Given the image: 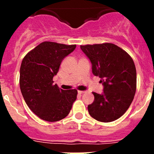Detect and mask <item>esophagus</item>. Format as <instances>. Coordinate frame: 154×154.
I'll list each match as a JSON object with an SVG mask.
<instances>
[{"label":"esophagus","mask_w":154,"mask_h":154,"mask_svg":"<svg viewBox=\"0 0 154 154\" xmlns=\"http://www.w3.org/2000/svg\"><path fill=\"white\" fill-rule=\"evenodd\" d=\"M78 93L80 94H84V93H86V91H78Z\"/></svg>","instance_id":"34e87169"}]
</instances>
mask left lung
Listing matches in <instances>:
<instances>
[{"label": "left lung", "instance_id": "left-lung-1", "mask_svg": "<svg viewBox=\"0 0 154 154\" xmlns=\"http://www.w3.org/2000/svg\"><path fill=\"white\" fill-rule=\"evenodd\" d=\"M89 59L94 76L103 86L102 94L92 92L94 100L88 106L90 116L101 122L117 120L128 109L136 90V70L130 55L112 43L80 45Z\"/></svg>", "mask_w": 154, "mask_h": 154}]
</instances>
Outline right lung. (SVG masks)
<instances>
[{
  "label": "right lung",
  "instance_id": "add662e5",
  "mask_svg": "<svg viewBox=\"0 0 154 154\" xmlns=\"http://www.w3.org/2000/svg\"><path fill=\"white\" fill-rule=\"evenodd\" d=\"M75 48V45L44 42L23 59L19 80L21 94L32 112L42 120L63 119L77 99V90L61 89L53 81L63 59Z\"/></svg>",
  "mask_w": 154,
  "mask_h": 154
}]
</instances>
